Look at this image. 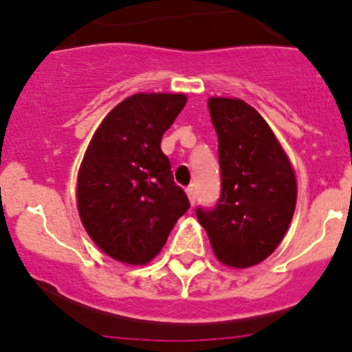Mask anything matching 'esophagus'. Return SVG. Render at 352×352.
Listing matches in <instances>:
<instances>
[{
  "mask_svg": "<svg viewBox=\"0 0 352 352\" xmlns=\"http://www.w3.org/2000/svg\"><path fill=\"white\" fill-rule=\"evenodd\" d=\"M186 197H188L190 204L194 206V204H195V190H194V188H186Z\"/></svg>",
  "mask_w": 352,
  "mask_h": 352,
  "instance_id": "esophagus-1",
  "label": "esophagus"
}]
</instances>
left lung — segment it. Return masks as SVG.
Returning a JSON list of instances; mask_svg holds the SVG:
<instances>
[{
	"label": "left lung",
	"instance_id": "left-lung-1",
	"mask_svg": "<svg viewBox=\"0 0 352 352\" xmlns=\"http://www.w3.org/2000/svg\"><path fill=\"white\" fill-rule=\"evenodd\" d=\"M219 135L222 194L214 210L197 208L214 257L229 268L263 263L280 245L296 210V173L272 126L241 98L210 96Z\"/></svg>",
	"mask_w": 352,
	"mask_h": 352
}]
</instances>
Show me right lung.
Masks as SVG:
<instances>
[{"label":"right lung","mask_w":352,"mask_h":352,"mask_svg":"<svg viewBox=\"0 0 352 352\" xmlns=\"http://www.w3.org/2000/svg\"><path fill=\"white\" fill-rule=\"evenodd\" d=\"M185 104V93H135L104 118L86 148L77 210L89 238L114 261L148 264L190 208L160 149Z\"/></svg>","instance_id":"add662e5"}]
</instances>
